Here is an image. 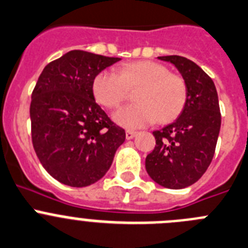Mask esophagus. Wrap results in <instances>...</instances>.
<instances>
[{"label":"esophagus","mask_w":248,"mask_h":248,"mask_svg":"<svg viewBox=\"0 0 248 248\" xmlns=\"http://www.w3.org/2000/svg\"><path fill=\"white\" fill-rule=\"evenodd\" d=\"M136 136V132L135 131H131V129H127L126 131V138L127 140H132L133 137Z\"/></svg>","instance_id":"obj_1"}]
</instances>
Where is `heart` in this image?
<instances>
[{
	"instance_id": "heart-1",
	"label": "heart",
	"mask_w": 248,
	"mask_h": 248,
	"mask_svg": "<svg viewBox=\"0 0 248 248\" xmlns=\"http://www.w3.org/2000/svg\"><path fill=\"white\" fill-rule=\"evenodd\" d=\"M136 88L137 104L122 108L113 115V120L127 128L171 121L182 112L186 101L184 79L151 60L124 64L117 73L104 70L93 81V96L108 108L121 106L128 96V90Z\"/></svg>"
}]
</instances>
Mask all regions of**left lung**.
<instances>
[{"label":"left lung","mask_w":248,"mask_h":248,"mask_svg":"<svg viewBox=\"0 0 248 248\" xmlns=\"http://www.w3.org/2000/svg\"><path fill=\"white\" fill-rule=\"evenodd\" d=\"M170 62L186 84V101L177 120L155 131V149L146 157L149 177L164 188L182 189L202 177L215 153L221 113L211 78L194 62L179 55Z\"/></svg>","instance_id":"left-lung-1"}]
</instances>
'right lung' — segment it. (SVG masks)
Segmentation results:
<instances>
[{
  "instance_id": "1",
  "label": "right lung",
  "mask_w": 248,
  "mask_h": 248,
  "mask_svg": "<svg viewBox=\"0 0 248 248\" xmlns=\"http://www.w3.org/2000/svg\"><path fill=\"white\" fill-rule=\"evenodd\" d=\"M120 58L71 50L43 69L32 93L31 128L38 159L58 182L82 188L112 164L126 133L96 104L93 81Z\"/></svg>"
}]
</instances>
